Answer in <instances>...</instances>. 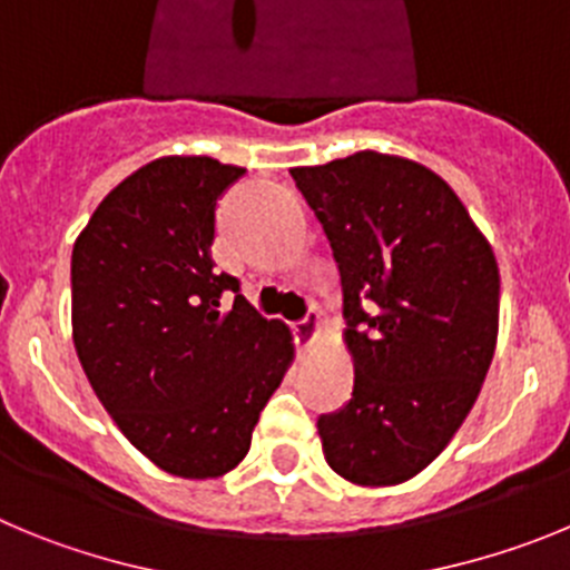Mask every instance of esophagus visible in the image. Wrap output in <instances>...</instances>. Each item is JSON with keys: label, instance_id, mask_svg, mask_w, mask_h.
<instances>
[{"label": "esophagus", "instance_id": "obj_1", "mask_svg": "<svg viewBox=\"0 0 570 570\" xmlns=\"http://www.w3.org/2000/svg\"><path fill=\"white\" fill-rule=\"evenodd\" d=\"M292 330H295V341L301 343V346L304 348L315 346L317 337H321V317H317L315 309H309L304 321L292 323Z\"/></svg>", "mask_w": 570, "mask_h": 570}]
</instances>
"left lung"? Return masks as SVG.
I'll list each match as a JSON object with an SVG mask.
<instances>
[{
  "label": "left lung",
  "mask_w": 570,
  "mask_h": 570,
  "mask_svg": "<svg viewBox=\"0 0 570 570\" xmlns=\"http://www.w3.org/2000/svg\"><path fill=\"white\" fill-rule=\"evenodd\" d=\"M330 238L355 366L346 409L317 420L323 458L363 489L412 480L474 406L500 330V269L458 193L403 156L292 167Z\"/></svg>",
  "instance_id": "left-lung-1"
}]
</instances>
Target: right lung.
Instances as JSON below:
<instances>
[{
    "mask_svg": "<svg viewBox=\"0 0 570 570\" xmlns=\"http://www.w3.org/2000/svg\"><path fill=\"white\" fill-rule=\"evenodd\" d=\"M244 173L161 156L101 198L73 244V343L96 397L150 463L215 480L247 458L261 409L295 361L238 281L215 273V202Z\"/></svg>",
    "mask_w": 570,
    "mask_h": 570,
    "instance_id": "1",
    "label": "right lung"
}]
</instances>
